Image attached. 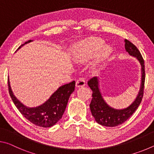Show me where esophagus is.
<instances>
[{
  "mask_svg": "<svg viewBox=\"0 0 154 154\" xmlns=\"http://www.w3.org/2000/svg\"><path fill=\"white\" fill-rule=\"evenodd\" d=\"M85 85V80L83 78H79V79L77 80L76 83H75V85H76L77 88H80V87H83Z\"/></svg>",
  "mask_w": 154,
  "mask_h": 154,
  "instance_id": "34e87169",
  "label": "esophagus"
}]
</instances>
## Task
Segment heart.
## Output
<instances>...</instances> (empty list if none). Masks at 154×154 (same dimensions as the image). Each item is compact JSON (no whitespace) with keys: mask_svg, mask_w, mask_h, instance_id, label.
<instances>
[{"mask_svg":"<svg viewBox=\"0 0 154 154\" xmlns=\"http://www.w3.org/2000/svg\"><path fill=\"white\" fill-rule=\"evenodd\" d=\"M105 45V41L93 38L78 44L72 51V57L76 62H85L93 58L98 54L96 63H102L112 53L110 45Z\"/></svg>","mask_w":154,"mask_h":154,"instance_id":"obj_1","label":"heart"}]
</instances>
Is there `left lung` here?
<instances>
[{
  "mask_svg": "<svg viewBox=\"0 0 154 154\" xmlns=\"http://www.w3.org/2000/svg\"><path fill=\"white\" fill-rule=\"evenodd\" d=\"M125 49L130 56L134 57L139 62L141 71L140 88L136 98L131 105L124 109H115L109 105L104 99L100 89L98 77H95L88 82V84L92 90V98L90 108L92 116L98 124L106 127H115L123 124L137 110L141 103L145 84V65L139 49L131 42L124 40Z\"/></svg>",
  "mask_w": 154,
  "mask_h": 154,
  "instance_id": "8db88e82",
  "label": "left lung"
}]
</instances>
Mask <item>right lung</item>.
Here are the masks:
<instances>
[{
  "label": "right lung",
  "mask_w": 154,
  "mask_h": 154,
  "mask_svg": "<svg viewBox=\"0 0 154 154\" xmlns=\"http://www.w3.org/2000/svg\"><path fill=\"white\" fill-rule=\"evenodd\" d=\"M32 41L33 40L26 41L25 43L20 46L17 51L22 46ZM8 85L10 96L20 113L28 120L36 126L49 128L55 125L62 118L70 96L75 90V81H72L71 83L59 87L45 103L35 107H29L26 106L15 97L11 90L9 78Z\"/></svg>",
  "instance_id": "1"
}]
</instances>
